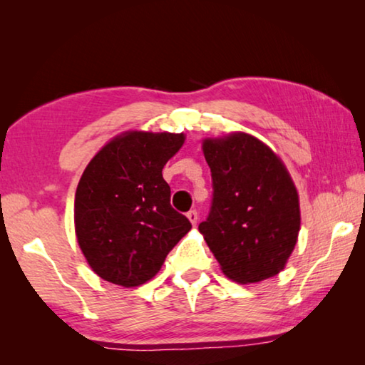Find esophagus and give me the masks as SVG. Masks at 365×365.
<instances>
[{"instance_id": "esophagus-1", "label": "esophagus", "mask_w": 365, "mask_h": 365, "mask_svg": "<svg viewBox=\"0 0 365 365\" xmlns=\"http://www.w3.org/2000/svg\"><path fill=\"white\" fill-rule=\"evenodd\" d=\"M187 217L190 219V222H191V224H196V222H197V211H196V209H191V211L187 214Z\"/></svg>"}]
</instances>
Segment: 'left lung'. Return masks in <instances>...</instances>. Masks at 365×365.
<instances>
[{
	"label": "left lung",
	"instance_id": "obj_1",
	"mask_svg": "<svg viewBox=\"0 0 365 365\" xmlns=\"http://www.w3.org/2000/svg\"><path fill=\"white\" fill-rule=\"evenodd\" d=\"M212 201L200 232L222 272L256 283L285 267L299 233V201L277 154L246 133L205 140Z\"/></svg>",
	"mask_w": 365,
	"mask_h": 365
}]
</instances>
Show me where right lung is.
I'll return each instance as SVG.
<instances>
[{
    "label": "right lung",
    "instance_id": "right-lung-1",
    "mask_svg": "<svg viewBox=\"0 0 365 365\" xmlns=\"http://www.w3.org/2000/svg\"><path fill=\"white\" fill-rule=\"evenodd\" d=\"M183 133L128 132L86 165L76 191L77 240L101 279L138 287L158 274L191 224L170 206L163 178Z\"/></svg>",
    "mask_w": 365,
    "mask_h": 365
}]
</instances>
